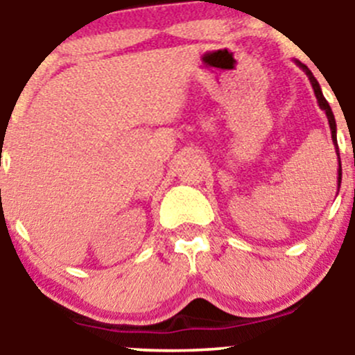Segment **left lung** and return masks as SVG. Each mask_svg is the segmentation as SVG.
I'll use <instances>...</instances> for the list:
<instances>
[{
  "label": "left lung",
  "mask_w": 355,
  "mask_h": 355,
  "mask_svg": "<svg viewBox=\"0 0 355 355\" xmlns=\"http://www.w3.org/2000/svg\"><path fill=\"white\" fill-rule=\"evenodd\" d=\"M293 62L297 63V67L302 68L304 71H306L307 78H309L311 85H313V91L314 94H316V99H318V105H320V108L327 113V118H328V123H330V130H331V141H333V146H335V153L336 156H338V177H336V180H338V189H340V184H342V163H340V153H338V144H336V121H335V116H333V111L330 108V105H328V101L324 99L323 92H321V87L320 84H318V80L314 78L313 71L309 70L304 63H300L299 60H293Z\"/></svg>",
  "instance_id": "1"
}]
</instances>
